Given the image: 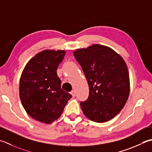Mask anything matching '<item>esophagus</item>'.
<instances>
[{
    "instance_id": "1",
    "label": "esophagus",
    "mask_w": 152,
    "mask_h": 152,
    "mask_svg": "<svg viewBox=\"0 0 152 152\" xmlns=\"http://www.w3.org/2000/svg\"><path fill=\"white\" fill-rule=\"evenodd\" d=\"M70 94L72 96V97H75L76 96V93H75V91H74V90H72V91H71Z\"/></svg>"
}]
</instances>
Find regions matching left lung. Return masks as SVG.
<instances>
[{
    "label": "left lung",
    "instance_id": "8db88e82",
    "mask_svg": "<svg viewBox=\"0 0 152 152\" xmlns=\"http://www.w3.org/2000/svg\"><path fill=\"white\" fill-rule=\"evenodd\" d=\"M81 66L89 97L80 103L83 113L96 123L111 120L124 107L130 93L129 70L122 56L109 47L94 44L74 51Z\"/></svg>",
    "mask_w": 152,
    "mask_h": 152
}]
</instances>
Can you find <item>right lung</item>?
Listing matches in <instances>:
<instances>
[{
	"instance_id": "right-lung-1",
	"label": "right lung",
	"mask_w": 152,
	"mask_h": 152,
	"mask_svg": "<svg viewBox=\"0 0 152 152\" xmlns=\"http://www.w3.org/2000/svg\"><path fill=\"white\" fill-rule=\"evenodd\" d=\"M64 50H44L31 58L21 74L19 94L23 108L35 120L50 124L57 120L72 96L61 89L56 74Z\"/></svg>"
}]
</instances>
